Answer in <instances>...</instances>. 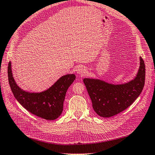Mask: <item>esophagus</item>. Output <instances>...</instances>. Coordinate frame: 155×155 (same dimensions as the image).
I'll return each instance as SVG.
<instances>
[{
  "instance_id": "esophagus-1",
  "label": "esophagus",
  "mask_w": 155,
  "mask_h": 155,
  "mask_svg": "<svg viewBox=\"0 0 155 155\" xmlns=\"http://www.w3.org/2000/svg\"><path fill=\"white\" fill-rule=\"evenodd\" d=\"M77 73L78 74H81L82 76H84V74H86V73H87V69L83 66H78V67L77 68Z\"/></svg>"
}]
</instances>
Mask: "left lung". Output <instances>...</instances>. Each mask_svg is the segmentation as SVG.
I'll use <instances>...</instances> for the list:
<instances>
[{"mask_svg": "<svg viewBox=\"0 0 155 155\" xmlns=\"http://www.w3.org/2000/svg\"><path fill=\"white\" fill-rule=\"evenodd\" d=\"M145 81V64L140 57V67L134 79L114 84L104 81L85 78L83 82L97 114L110 117L125 110L140 95Z\"/></svg>", "mask_w": 155, "mask_h": 155, "instance_id": "8db88e82", "label": "left lung"}]
</instances>
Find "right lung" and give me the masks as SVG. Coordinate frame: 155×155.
Segmentation results:
<instances>
[{"mask_svg": "<svg viewBox=\"0 0 155 155\" xmlns=\"http://www.w3.org/2000/svg\"><path fill=\"white\" fill-rule=\"evenodd\" d=\"M8 78L14 97L24 108L43 119L54 120L62 114L66 91L75 80L76 76L74 74L62 76L44 91L30 93L21 89L17 85L12 73L11 62H9Z\"/></svg>", "mask_w": 155, "mask_h": 155, "instance_id": "obj_1", "label": "right lung"}]
</instances>
